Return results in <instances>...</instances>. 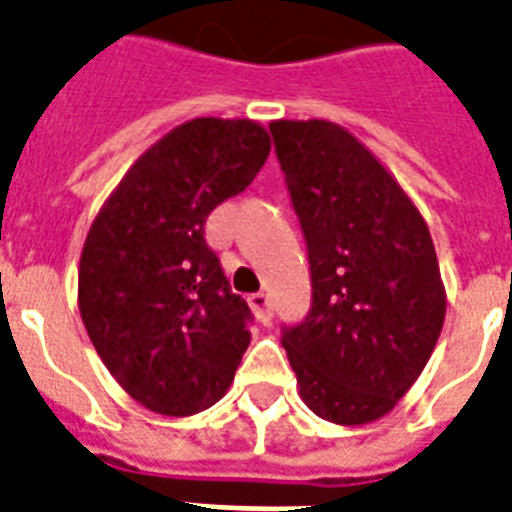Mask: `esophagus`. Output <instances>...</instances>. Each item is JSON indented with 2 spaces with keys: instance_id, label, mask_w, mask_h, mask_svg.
<instances>
[{
  "instance_id": "34e87169",
  "label": "esophagus",
  "mask_w": 512,
  "mask_h": 512,
  "mask_svg": "<svg viewBox=\"0 0 512 512\" xmlns=\"http://www.w3.org/2000/svg\"><path fill=\"white\" fill-rule=\"evenodd\" d=\"M248 304H251L253 315H256L259 323H269V320H272V304H269L267 293H251V296H248Z\"/></svg>"
}]
</instances>
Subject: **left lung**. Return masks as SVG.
Instances as JSON below:
<instances>
[{
    "mask_svg": "<svg viewBox=\"0 0 512 512\" xmlns=\"http://www.w3.org/2000/svg\"><path fill=\"white\" fill-rule=\"evenodd\" d=\"M269 133L312 277L310 312L280 342L320 419L368 425L417 382L441 336L433 237L390 170L336 122L277 120Z\"/></svg>",
    "mask_w": 512,
    "mask_h": 512,
    "instance_id": "8db88e82",
    "label": "left lung"
}]
</instances>
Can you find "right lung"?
<instances>
[{"instance_id":"1","label":"right lung","mask_w":512,"mask_h":512,"mask_svg":"<svg viewBox=\"0 0 512 512\" xmlns=\"http://www.w3.org/2000/svg\"><path fill=\"white\" fill-rule=\"evenodd\" d=\"M267 154L259 122H184L133 162L87 232L79 315L104 366L149 411L192 417L235 379L253 315L205 243V221Z\"/></svg>"}]
</instances>
